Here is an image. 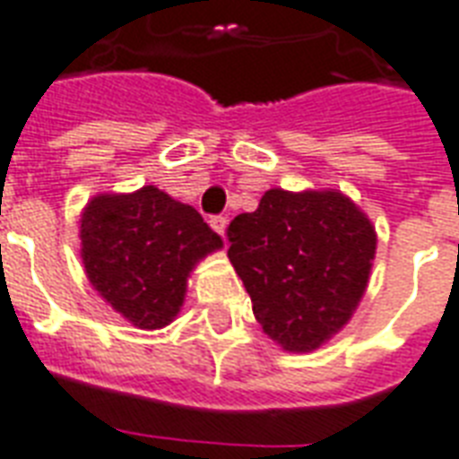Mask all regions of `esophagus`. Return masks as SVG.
<instances>
[{"mask_svg":"<svg viewBox=\"0 0 459 459\" xmlns=\"http://www.w3.org/2000/svg\"><path fill=\"white\" fill-rule=\"evenodd\" d=\"M209 223H212V229L216 230L219 236H223V233H226V226H229V219H226V216H212Z\"/></svg>","mask_w":459,"mask_h":459,"instance_id":"1","label":"esophagus"}]
</instances>
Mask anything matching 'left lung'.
Returning <instances> with one entry per match:
<instances>
[{"mask_svg": "<svg viewBox=\"0 0 459 459\" xmlns=\"http://www.w3.org/2000/svg\"><path fill=\"white\" fill-rule=\"evenodd\" d=\"M229 257L257 324L290 352L321 348L368 290L377 233L341 192H264L230 221Z\"/></svg>", "mask_w": 459, "mask_h": 459, "instance_id": "8db88e82", "label": "left lung"}]
</instances>
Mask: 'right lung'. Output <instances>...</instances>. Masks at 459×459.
I'll list each match as a JSON object with an SVG mask.
<instances>
[{
	"label": "right lung",
	"mask_w": 459,
	"mask_h": 459,
	"mask_svg": "<svg viewBox=\"0 0 459 459\" xmlns=\"http://www.w3.org/2000/svg\"><path fill=\"white\" fill-rule=\"evenodd\" d=\"M84 273L108 307L138 328L179 314L195 264L223 246L202 213L158 186L97 195L80 221Z\"/></svg>",
	"instance_id": "obj_1"
}]
</instances>
